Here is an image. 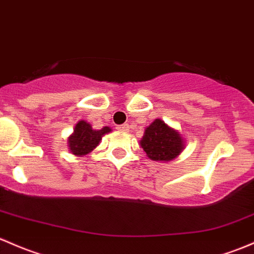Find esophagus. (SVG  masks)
<instances>
[{
	"label": "esophagus",
	"instance_id": "34e87169",
	"mask_svg": "<svg viewBox=\"0 0 254 254\" xmlns=\"http://www.w3.org/2000/svg\"><path fill=\"white\" fill-rule=\"evenodd\" d=\"M117 129L120 130V131H127V130H129V124H127V123H125V124L118 125V127H117Z\"/></svg>",
	"mask_w": 254,
	"mask_h": 254
}]
</instances>
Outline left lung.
I'll return each instance as SVG.
<instances>
[{
  "label": "left lung",
  "mask_w": 254,
  "mask_h": 254,
  "mask_svg": "<svg viewBox=\"0 0 254 254\" xmlns=\"http://www.w3.org/2000/svg\"><path fill=\"white\" fill-rule=\"evenodd\" d=\"M141 147L152 161L168 162L183 151L184 142L178 131L161 119H156L146 129L145 136L141 140Z\"/></svg>",
  "instance_id": "1"
}]
</instances>
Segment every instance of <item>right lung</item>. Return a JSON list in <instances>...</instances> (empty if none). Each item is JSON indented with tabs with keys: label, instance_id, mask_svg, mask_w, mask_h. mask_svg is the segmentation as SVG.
I'll use <instances>...</instances> for the list:
<instances>
[{
	"label": "right lung",
	"instance_id": "right-lung-1",
	"mask_svg": "<svg viewBox=\"0 0 254 254\" xmlns=\"http://www.w3.org/2000/svg\"><path fill=\"white\" fill-rule=\"evenodd\" d=\"M109 131L111 129L108 127H102L101 130H93L89 123L81 120L76 124L74 134L69 137L68 143L70 152L75 156L90 153L102 140V136Z\"/></svg>",
	"mask_w": 254,
	"mask_h": 254
}]
</instances>
